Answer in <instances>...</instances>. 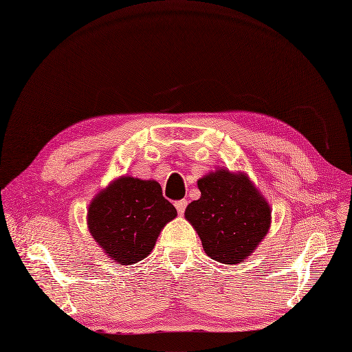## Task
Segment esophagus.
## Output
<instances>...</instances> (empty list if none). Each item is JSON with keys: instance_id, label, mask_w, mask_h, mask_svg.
I'll return each mask as SVG.
<instances>
[{"instance_id": "obj_1", "label": "esophagus", "mask_w": 352, "mask_h": 352, "mask_svg": "<svg viewBox=\"0 0 352 352\" xmlns=\"http://www.w3.org/2000/svg\"><path fill=\"white\" fill-rule=\"evenodd\" d=\"M186 206H188V201H186V199H180V201H176V202H175V207H176V210H177V212H179L180 216H182L184 212H185Z\"/></svg>"}]
</instances>
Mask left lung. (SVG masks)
<instances>
[{"mask_svg":"<svg viewBox=\"0 0 352 352\" xmlns=\"http://www.w3.org/2000/svg\"><path fill=\"white\" fill-rule=\"evenodd\" d=\"M201 197L188 204L192 225L211 260L239 264L257 250L272 223L270 204L243 172L221 167L198 179Z\"/></svg>","mask_w":352,"mask_h":352,"instance_id":"1","label":"left lung"}]
</instances>
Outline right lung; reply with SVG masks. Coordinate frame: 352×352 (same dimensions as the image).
<instances>
[{
  "mask_svg": "<svg viewBox=\"0 0 352 352\" xmlns=\"http://www.w3.org/2000/svg\"><path fill=\"white\" fill-rule=\"evenodd\" d=\"M177 216L155 180L120 176L88 207V230L116 264L131 265L150 255L160 232Z\"/></svg>",
  "mask_w": 352,
  "mask_h": 352,
  "instance_id": "1",
  "label": "right lung"
}]
</instances>
